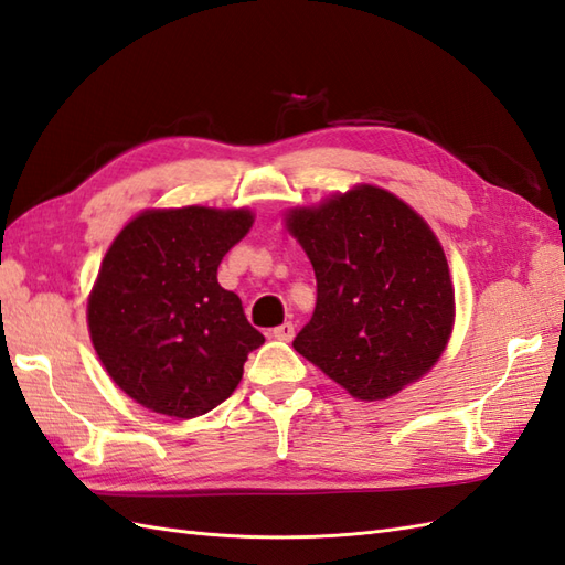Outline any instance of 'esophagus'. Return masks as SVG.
Segmentation results:
<instances>
[{
	"mask_svg": "<svg viewBox=\"0 0 565 565\" xmlns=\"http://www.w3.org/2000/svg\"><path fill=\"white\" fill-rule=\"evenodd\" d=\"M270 335L275 338V341H292L295 335V326L290 321H285L280 326H275V329L270 331Z\"/></svg>",
	"mask_w": 565,
	"mask_h": 565,
	"instance_id": "obj_1",
	"label": "esophagus"
}]
</instances>
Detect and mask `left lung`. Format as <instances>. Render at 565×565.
<instances>
[{
  "label": "left lung",
  "mask_w": 565,
  "mask_h": 565,
  "mask_svg": "<svg viewBox=\"0 0 565 565\" xmlns=\"http://www.w3.org/2000/svg\"><path fill=\"white\" fill-rule=\"evenodd\" d=\"M317 275L299 355L362 401L394 396L443 355L455 323L447 258L404 200L358 185L287 215Z\"/></svg>",
  "instance_id": "left-lung-1"
}]
</instances>
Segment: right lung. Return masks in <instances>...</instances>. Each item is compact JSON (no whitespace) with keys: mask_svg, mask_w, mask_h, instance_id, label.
Masks as SVG:
<instances>
[{"mask_svg":"<svg viewBox=\"0 0 565 565\" xmlns=\"http://www.w3.org/2000/svg\"><path fill=\"white\" fill-rule=\"evenodd\" d=\"M254 224L248 210H147L98 270L89 331L110 380L137 404L195 418L227 401L263 345L242 299L217 282L227 250Z\"/></svg>","mask_w":565,"mask_h":565,"instance_id":"1","label":"right lung"}]
</instances>
